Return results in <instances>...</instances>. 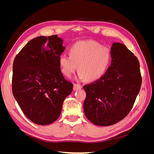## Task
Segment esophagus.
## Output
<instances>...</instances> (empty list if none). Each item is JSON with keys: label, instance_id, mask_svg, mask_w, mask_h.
Returning a JSON list of instances; mask_svg holds the SVG:
<instances>
[{"label": "esophagus", "instance_id": "obj_1", "mask_svg": "<svg viewBox=\"0 0 154 154\" xmlns=\"http://www.w3.org/2000/svg\"><path fill=\"white\" fill-rule=\"evenodd\" d=\"M82 88V85L80 84H78V83H74V87H73L74 91H77L78 89H80Z\"/></svg>", "mask_w": 154, "mask_h": 154}]
</instances>
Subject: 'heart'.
<instances>
[{
	"mask_svg": "<svg viewBox=\"0 0 154 154\" xmlns=\"http://www.w3.org/2000/svg\"><path fill=\"white\" fill-rule=\"evenodd\" d=\"M69 54H62L59 58L62 72L68 78L73 75L78 66L80 80H97L105 74L111 62L110 49L92 40L73 44Z\"/></svg>",
	"mask_w": 154,
	"mask_h": 154,
	"instance_id": "heart-1",
	"label": "heart"
}]
</instances>
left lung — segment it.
I'll return each instance as SVG.
<instances>
[{"label":"left lung","instance_id":"obj_1","mask_svg":"<svg viewBox=\"0 0 154 154\" xmlns=\"http://www.w3.org/2000/svg\"><path fill=\"white\" fill-rule=\"evenodd\" d=\"M111 66L95 82L83 86L87 96L83 110L97 126H110L128 115L140 91L142 78L139 60L121 43L110 48Z\"/></svg>","mask_w":154,"mask_h":154}]
</instances>
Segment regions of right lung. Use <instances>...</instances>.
<instances>
[{
    "mask_svg": "<svg viewBox=\"0 0 154 154\" xmlns=\"http://www.w3.org/2000/svg\"><path fill=\"white\" fill-rule=\"evenodd\" d=\"M57 35L30 40L14 60L12 91L26 117L39 125L53 123L61 114L72 83L63 76L59 58L66 47Z\"/></svg>",
    "mask_w": 154,
    "mask_h": 154,
    "instance_id": "obj_1",
    "label": "right lung"
}]
</instances>
